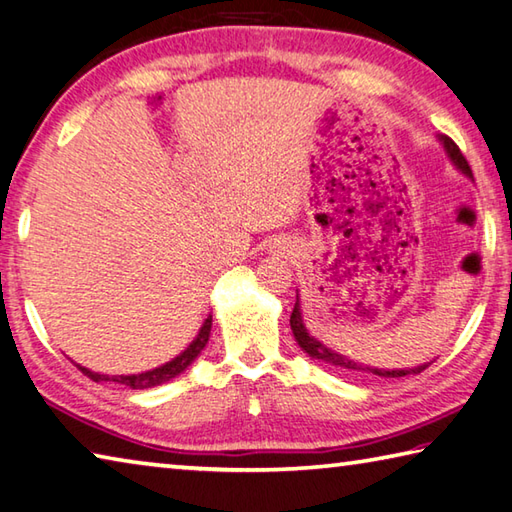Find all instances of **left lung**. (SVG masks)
<instances>
[{
	"instance_id": "obj_1",
	"label": "left lung",
	"mask_w": 512,
	"mask_h": 512,
	"mask_svg": "<svg viewBox=\"0 0 512 512\" xmlns=\"http://www.w3.org/2000/svg\"><path fill=\"white\" fill-rule=\"evenodd\" d=\"M437 140L441 142L443 151H446V156H448V160L452 162V165H455V169H459L466 178L472 180V171H470L468 162L464 158V153L459 151L457 144L452 142L448 136H437ZM289 325H292V332H294L296 343L301 345V350L307 356H312V359H316V361L327 363V365H332V368H336V370H343V372H350V374H374V376H383V379H399V376L419 374V372L426 370L428 365L432 363V361L430 363H421V365H414V368H401V370H383V368H372V365H363L359 361L350 359V356L339 354L336 350H332V347H327L325 343L314 339V336L310 334V330H307V327H305L303 312H301V296H298V289H296V303H294L292 318H289Z\"/></svg>"
}]
</instances>
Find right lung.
<instances>
[{
    "instance_id": "add662e5",
    "label": "right lung",
    "mask_w": 512,
    "mask_h": 512,
    "mask_svg": "<svg viewBox=\"0 0 512 512\" xmlns=\"http://www.w3.org/2000/svg\"><path fill=\"white\" fill-rule=\"evenodd\" d=\"M209 334H211V314L205 318V323L196 334V339L191 341L185 350H182L178 356H173L171 361L158 365V368L147 370V372H138V374H100V372H93L89 368H84V365L75 363L77 368H80L86 376H89L91 381L95 383H102V381H113V383H120V385H127L131 390H147V388H156V385L167 383L171 379H176L182 372H185L191 363H194L200 352L205 350V345L209 341Z\"/></svg>"
}]
</instances>
